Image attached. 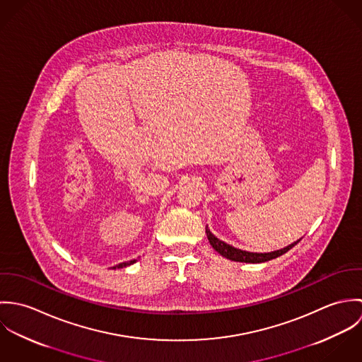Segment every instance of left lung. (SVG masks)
<instances>
[{"mask_svg": "<svg viewBox=\"0 0 362 362\" xmlns=\"http://www.w3.org/2000/svg\"><path fill=\"white\" fill-rule=\"evenodd\" d=\"M206 235L209 238V243L210 245L220 254L223 255L224 258L230 259V260H235V262H245V263H260V262H266V260H270V259L277 258V257H281L283 254H286L287 251H290L294 245H297V243L280 250V251H274V252H269V254H254V252H247V251H241V250H237L226 243H223L221 240H218L217 237H214L210 230L206 227Z\"/></svg>", "mask_w": 362, "mask_h": 362, "instance_id": "left-lung-1", "label": "left lung"}]
</instances>
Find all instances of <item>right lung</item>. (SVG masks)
I'll return each instance as SVG.
<instances>
[{"label": "right lung", "mask_w": 362, "mask_h": 362, "mask_svg": "<svg viewBox=\"0 0 362 362\" xmlns=\"http://www.w3.org/2000/svg\"><path fill=\"white\" fill-rule=\"evenodd\" d=\"M136 260L134 259V260H131V262H122V263H119V264H117V266H114L112 269H119V267H125V266H128V264H132V263H135Z\"/></svg>", "instance_id": "add662e5"}]
</instances>
